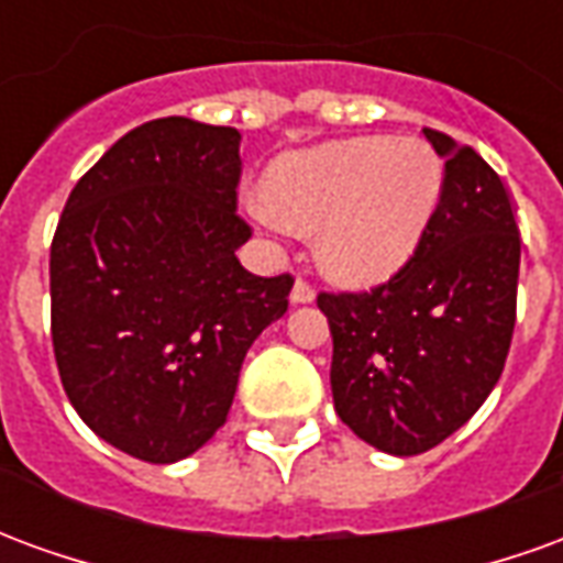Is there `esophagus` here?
<instances>
[{
    "label": "esophagus",
    "instance_id": "34e87169",
    "mask_svg": "<svg viewBox=\"0 0 563 563\" xmlns=\"http://www.w3.org/2000/svg\"><path fill=\"white\" fill-rule=\"evenodd\" d=\"M317 298V286L307 280V277H298L292 286V301L295 305H307V301H313Z\"/></svg>",
    "mask_w": 563,
    "mask_h": 563
}]
</instances>
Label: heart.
I'll return each instance as SVG.
<instances>
[{"label":"heart","instance_id":"b5f03b06","mask_svg":"<svg viewBox=\"0 0 563 563\" xmlns=\"http://www.w3.org/2000/svg\"><path fill=\"white\" fill-rule=\"evenodd\" d=\"M440 198V168L413 139H350L271 165L265 225L319 229L322 265L350 283H377L422 241Z\"/></svg>","mask_w":563,"mask_h":563}]
</instances>
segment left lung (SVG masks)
I'll return each mask as SVG.
<instances>
[{
	"label": "left lung",
	"instance_id": "obj_1",
	"mask_svg": "<svg viewBox=\"0 0 563 563\" xmlns=\"http://www.w3.org/2000/svg\"><path fill=\"white\" fill-rule=\"evenodd\" d=\"M440 198L413 256L362 292H319L343 424L389 455H419L467 422L500 379L516 329L521 238L504 180L467 144L424 129Z\"/></svg>",
	"mask_w": 563,
	"mask_h": 563
}]
</instances>
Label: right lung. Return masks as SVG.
Returning a JSON list of instances; mask_svg holds the SVG:
<instances>
[{"label": "right lung", "mask_w": 563, "mask_h": 563, "mask_svg": "<svg viewBox=\"0 0 563 563\" xmlns=\"http://www.w3.org/2000/svg\"><path fill=\"white\" fill-rule=\"evenodd\" d=\"M241 132L186 117L132 129L71 189L51 244V338L68 401L111 446L172 464L232 410L246 350L292 274L234 250Z\"/></svg>", "instance_id": "add662e5"}]
</instances>
